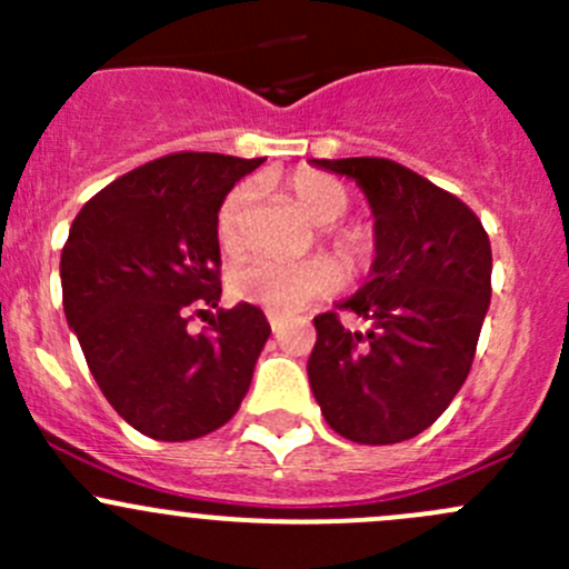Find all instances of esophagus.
<instances>
[{
	"label": "esophagus",
	"instance_id": "obj_1",
	"mask_svg": "<svg viewBox=\"0 0 569 569\" xmlns=\"http://www.w3.org/2000/svg\"><path fill=\"white\" fill-rule=\"evenodd\" d=\"M267 321H269V327H272V330L278 332L280 325H283V317H280V313H274V311H267Z\"/></svg>",
	"mask_w": 569,
	"mask_h": 569
}]
</instances>
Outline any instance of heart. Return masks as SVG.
<instances>
[{
    "label": "heart",
    "instance_id": "1",
    "mask_svg": "<svg viewBox=\"0 0 569 569\" xmlns=\"http://www.w3.org/2000/svg\"><path fill=\"white\" fill-rule=\"evenodd\" d=\"M291 200L308 214L313 226L327 228L332 250L343 263H358L369 250V239L360 228L332 231L349 209V192L341 181L300 170L286 181ZM256 181H239L217 211V242L228 256H239L248 244V214L256 200ZM341 283V272L327 258H306V261H278V258H252L231 274V295L242 302H252L274 313H295L308 302L330 295Z\"/></svg>",
    "mask_w": 569,
    "mask_h": 569
}]
</instances>
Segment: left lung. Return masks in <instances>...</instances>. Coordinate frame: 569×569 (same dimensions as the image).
I'll use <instances>...</instances> for the list:
<instances>
[{
	"label": "left lung",
	"instance_id": "1",
	"mask_svg": "<svg viewBox=\"0 0 569 569\" xmlns=\"http://www.w3.org/2000/svg\"><path fill=\"white\" fill-rule=\"evenodd\" d=\"M311 164L352 178L375 217L369 280L341 302L371 327L313 319L311 391L341 438L401 443L432 427L468 377L490 308V239L460 198L391 159Z\"/></svg>",
	"mask_w": 569,
	"mask_h": 569
}]
</instances>
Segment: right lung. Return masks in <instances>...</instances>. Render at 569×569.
<instances>
[{
	"label": "right lung",
	"mask_w": 569,
	"mask_h": 569,
	"mask_svg": "<svg viewBox=\"0 0 569 569\" xmlns=\"http://www.w3.org/2000/svg\"><path fill=\"white\" fill-rule=\"evenodd\" d=\"M263 159L170 153L84 203L60 258L68 327L118 416L153 440L203 438L248 393L269 338L261 308L217 311V211ZM209 312V333L186 321Z\"/></svg>",
	"instance_id": "add662e5"
}]
</instances>
